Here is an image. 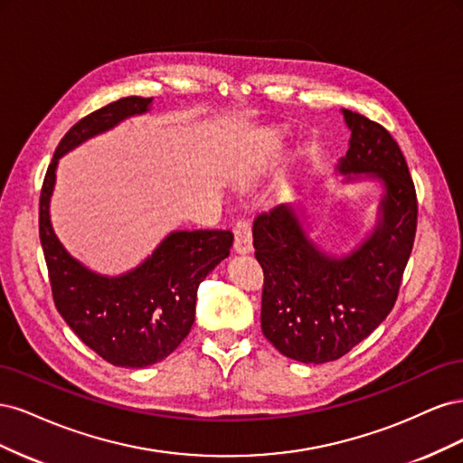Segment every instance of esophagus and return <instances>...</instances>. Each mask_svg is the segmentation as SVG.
Returning <instances> with one entry per match:
<instances>
[{"instance_id":"obj_1","label":"esophagus","mask_w":463,"mask_h":463,"mask_svg":"<svg viewBox=\"0 0 463 463\" xmlns=\"http://www.w3.org/2000/svg\"><path fill=\"white\" fill-rule=\"evenodd\" d=\"M233 233H235V250L237 253H250L253 250V233H250V223L249 220H237L235 222V228H233Z\"/></svg>"}]
</instances>
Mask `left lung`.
Instances as JSON below:
<instances>
[{"label": "left lung", "instance_id": "left-lung-1", "mask_svg": "<svg viewBox=\"0 0 463 463\" xmlns=\"http://www.w3.org/2000/svg\"><path fill=\"white\" fill-rule=\"evenodd\" d=\"M349 137L335 172L378 181L376 226L352 253L322 250L303 226V210L279 204L253 223L262 266V334L279 354L301 363H328L381 325L396 303L417 230V197L403 154L392 135L365 116L342 109ZM301 209V208H298Z\"/></svg>", "mask_w": 463, "mask_h": 463}]
</instances>
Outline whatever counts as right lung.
Returning a JSON list of instances; mask_svg holds the SVG:
<instances>
[{"label":"right lung","mask_w":463,"mask_h":463,"mask_svg":"<svg viewBox=\"0 0 463 463\" xmlns=\"http://www.w3.org/2000/svg\"><path fill=\"white\" fill-rule=\"evenodd\" d=\"M152 98L128 96L92 111L65 133L53 152L40 193V243L55 309L92 352L116 367L143 369L170 355L187 338L203 279L230 255L233 233L223 230L172 232L137 269L98 274L73 259L50 220L58 162L89 138L146 114Z\"/></svg>","instance_id":"obj_1"}]
</instances>
